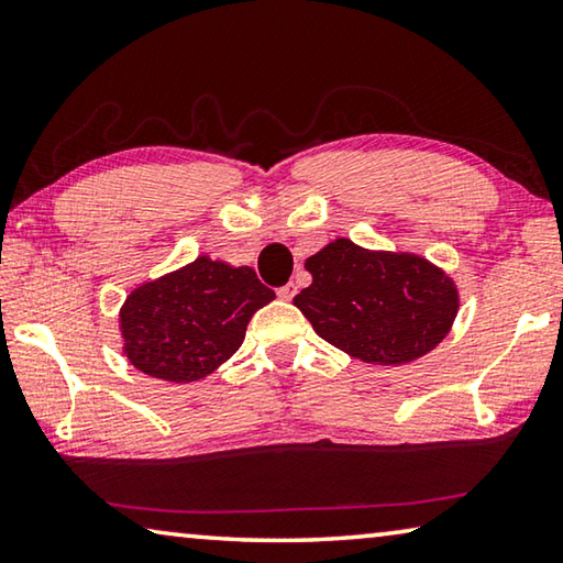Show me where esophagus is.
Masks as SVG:
<instances>
[{"label": "esophagus", "instance_id": "1", "mask_svg": "<svg viewBox=\"0 0 563 563\" xmlns=\"http://www.w3.org/2000/svg\"><path fill=\"white\" fill-rule=\"evenodd\" d=\"M295 292H298V285H295V283H285L283 288H278V298H280V300H292Z\"/></svg>", "mask_w": 563, "mask_h": 563}]
</instances>
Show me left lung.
Here are the masks:
<instances>
[{"label":"left lung","mask_w":563,"mask_h":563,"mask_svg":"<svg viewBox=\"0 0 563 563\" xmlns=\"http://www.w3.org/2000/svg\"><path fill=\"white\" fill-rule=\"evenodd\" d=\"M312 283L292 298L318 335L369 365H407L450 335L460 288L409 251H369L335 238L305 261Z\"/></svg>","instance_id":"8db88e82"}]
</instances>
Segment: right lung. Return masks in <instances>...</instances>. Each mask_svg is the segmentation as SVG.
Returning a JSON list of instances; mask_svg holds the SVG:
<instances>
[{"label": "right lung", "instance_id": "right-lung-1", "mask_svg": "<svg viewBox=\"0 0 563 563\" xmlns=\"http://www.w3.org/2000/svg\"><path fill=\"white\" fill-rule=\"evenodd\" d=\"M273 298L247 265L198 255L126 295L119 310L121 352L148 377L196 383L235 355L247 322Z\"/></svg>", "mask_w": 563, "mask_h": 563}]
</instances>
